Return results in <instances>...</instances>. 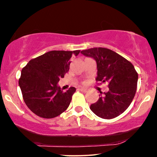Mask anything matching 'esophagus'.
<instances>
[{
    "label": "esophagus",
    "instance_id": "34e87169",
    "mask_svg": "<svg viewBox=\"0 0 157 157\" xmlns=\"http://www.w3.org/2000/svg\"><path fill=\"white\" fill-rule=\"evenodd\" d=\"M79 90H80V91H82V92H83V93H86L87 91H88V89L84 88H79Z\"/></svg>",
    "mask_w": 157,
    "mask_h": 157
}]
</instances>
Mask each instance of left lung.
I'll return each instance as SVG.
<instances>
[{
	"label": "left lung",
	"mask_w": 157,
	"mask_h": 157,
	"mask_svg": "<svg viewBox=\"0 0 157 157\" xmlns=\"http://www.w3.org/2000/svg\"><path fill=\"white\" fill-rule=\"evenodd\" d=\"M81 53L96 61V80L109 82V90L101 93L97 102L90 105V110L107 120L120 115L131 104L136 92L138 76L133 65L117 53L105 48H93Z\"/></svg>",
	"instance_id": "1"
}]
</instances>
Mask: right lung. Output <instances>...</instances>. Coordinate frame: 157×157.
<instances>
[{
  "label": "right lung",
  "instance_id": "right-lung-1",
  "mask_svg": "<svg viewBox=\"0 0 157 157\" xmlns=\"http://www.w3.org/2000/svg\"><path fill=\"white\" fill-rule=\"evenodd\" d=\"M80 51H51L32 59L24 67L19 80L22 96L27 107L37 116L51 119L68 108L76 88L66 92L58 82L69 70L70 59Z\"/></svg>",
  "mask_w": 157,
  "mask_h": 157
}]
</instances>
